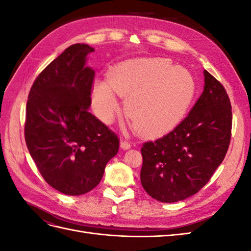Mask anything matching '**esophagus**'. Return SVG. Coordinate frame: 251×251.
Masks as SVG:
<instances>
[{
  "mask_svg": "<svg viewBox=\"0 0 251 251\" xmlns=\"http://www.w3.org/2000/svg\"><path fill=\"white\" fill-rule=\"evenodd\" d=\"M131 146H132V143L128 141V140H121L120 141V147H121V149H124V150H128L131 148Z\"/></svg>",
  "mask_w": 251,
  "mask_h": 251,
  "instance_id": "1",
  "label": "esophagus"
}]
</instances>
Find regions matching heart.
Here are the masks:
<instances>
[{
  "instance_id": "heart-1",
  "label": "heart",
  "mask_w": 251,
  "mask_h": 251,
  "mask_svg": "<svg viewBox=\"0 0 251 251\" xmlns=\"http://www.w3.org/2000/svg\"><path fill=\"white\" fill-rule=\"evenodd\" d=\"M116 93L126 97L125 112L135 130L156 136L171 131L184 116L196 94V81L171 59L137 58L114 67L108 81L94 83L93 107L105 123L118 109Z\"/></svg>"
}]
</instances>
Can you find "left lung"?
I'll use <instances>...</instances> for the list:
<instances>
[{
	"label": "left lung",
	"mask_w": 251,
	"mask_h": 251,
	"mask_svg": "<svg viewBox=\"0 0 251 251\" xmlns=\"http://www.w3.org/2000/svg\"><path fill=\"white\" fill-rule=\"evenodd\" d=\"M205 86L188 115L162 138L142 144L141 184L163 203L184 200L206 185L224 160L232 112L224 86L204 70Z\"/></svg>",
	"instance_id": "8db88e82"
}]
</instances>
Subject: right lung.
<instances>
[{"label": "right lung", "instance_id": "obj_1", "mask_svg": "<svg viewBox=\"0 0 251 251\" xmlns=\"http://www.w3.org/2000/svg\"><path fill=\"white\" fill-rule=\"evenodd\" d=\"M93 51L68 47L35 78L26 105L29 153L45 181L70 196L96 187L119 149L118 136L88 111L95 72L85 63Z\"/></svg>", "mask_w": 251, "mask_h": 251}]
</instances>
